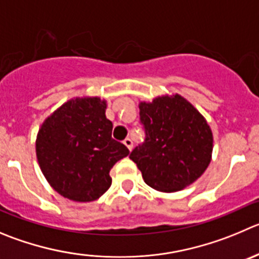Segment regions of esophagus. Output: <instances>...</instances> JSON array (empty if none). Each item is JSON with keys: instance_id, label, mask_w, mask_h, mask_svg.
<instances>
[{"instance_id": "1", "label": "esophagus", "mask_w": 259, "mask_h": 259, "mask_svg": "<svg viewBox=\"0 0 259 259\" xmlns=\"http://www.w3.org/2000/svg\"><path fill=\"white\" fill-rule=\"evenodd\" d=\"M123 144L125 145V146H127V149L130 150V151H131L132 150V146H134V142H132V140L131 139H124V141H123Z\"/></svg>"}]
</instances>
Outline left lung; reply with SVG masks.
I'll return each instance as SVG.
<instances>
[{"label":"left lung","mask_w":259,"mask_h":259,"mask_svg":"<svg viewBox=\"0 0 259 259\" xmlns=\"http://www.w3.org/2000/svg\"><path fill=\"white\" fill-rule=\"evenodd\" d=\"M146 140L130 155L145 183L160 192H177L205 173L212 159L213 137L207 120L179 94L140 102Z\"/></svg>","instance_id":"obj_1"}]
</instances>
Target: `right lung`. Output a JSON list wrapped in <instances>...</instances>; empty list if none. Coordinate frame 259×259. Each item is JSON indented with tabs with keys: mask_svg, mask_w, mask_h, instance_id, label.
<instances>
[{
	"mask_svg": "<svg viewBox=\"0 0 259 259\" xmlns=\"http://www.w3.org/2000/svg\"><path fill=\"white\" fill-rule=\"evenodd\" d=\"M107 100L76 97L44 119L35 141L36 159L47 182L65 198L91 202L109 189L110 169L130 154L112 139Z\"/></svg>",
	"mask_w": 259,
	"mask_h": 259,
	"instance_id": "obj_1",
	"label": "right lung"
}]
</instances>
